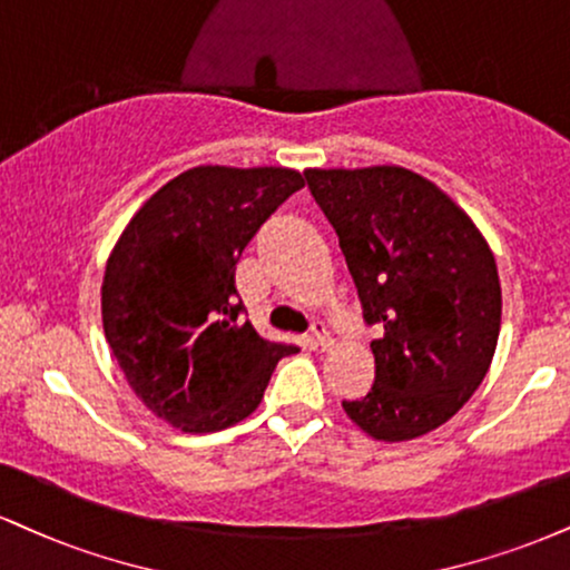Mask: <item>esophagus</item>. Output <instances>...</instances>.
<instances>
[{
    "instance_id": "esophagus-1",
    "label": "esophagus",
    "mask_w": 570,
    "mask_h": 570,
    "mask_svg": "<svg viewBox=\"0 0 570 570\" xmlns=\"http://www.w3.org/2000/svg\"><path fill=\"white\" fill-rule=\"evenodd\" d=\"M311 345L315 347V351H328V345H332V337H328L324 324H313L311 326Z\"/></svg>"
}]
</instances>
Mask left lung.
Returning a JSON list of instances; mask_svg holds the SVG:
<instances>
[{
  "mask_svg": "<svg viewBox=\"0 0 570 570\" xmlns=\"http://www.w3.org/2000/svg\"><path fill=\"white\" fill-rule=\"evenodd\" d=\"M337 230L372 342L374 385L342 409L376 441H411L449 422L489 372L502 286L483 233L428 177L382 164L305 169Z\"/></svg>",
  "mask_w": 570,
  "mask_h": 570,
  "instance_id": "obj_1",
  "label": "left lung"
}]
</instances>
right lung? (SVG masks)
<instances>
[{"mask_svg":"<svg viewBox=\"0 0 570 570\" xmlns=\"http://www.w3.org/2000/svg\"><path fill=\"white\" fill-rule=\"evenodd\" d=\"M303 185L286 167H194L137 209L108 257L100 303L114 358L135 395L183 433L246 420L276 363L297 351L242 324L236 263Z\"/></svg>","mask_w":570,"mask_h":570,"instance_id":"1","label":"right lung"}]
</instances>
